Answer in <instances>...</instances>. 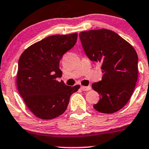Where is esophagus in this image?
<instances>
[{
  "label": "esophagus",
  "mask_w": 149,
  "mask_h": 149,
  "mask_svg": "<svg viewBox=\"0 0 149 149\" xmlns=\"http://www.w3.org/2000/svg\"><path fill=\"white\" fill-rule=\"evenodd\" d=\"M81 90L83 91H90V90H91V86H81Z\"/></svg>",
  "instance_id": "obj_1"
}]
</instances>
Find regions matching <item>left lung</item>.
<instances>
[{"instance_id": "obj_1", "label": "left lung", "mask_w": 149, "mask_h": 149, "mask_svg": "<svg viewBox=\"0 0 149 149\" xmlns=\"http://www.w3.org/2000/svg\"><path fill=\"white\" fill-rule=\"evenodd\" d=\"M83 48L92 61L100 62L104 73L92 88L100 95L93 107L102 113L111 114L121 109L129 101L138 78V56L129 42L106 29L79 34Z\"/></svg>"}]
</instances>
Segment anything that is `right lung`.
Wrapping results in <instances>:
<instances>
[{
  "label": "right lung",
  "mask_w": 149,
  "mask_h": 149,
  "mask_svg": "<svg viewBox=\"0 0 149 149\" xmlns=\"http://www.w3.org/2000/svg\"><path fill=\"white\" fill-rule=\"evenodd\" d=\"M78 34L52 35L26 49L18 61L17 86L29 110L42 120L56 118L66 111L70 97L80 88L58 82L63 55L73 48Z\"/></svg>",
  "instance_id": "obj_1"
}]
</instances>
